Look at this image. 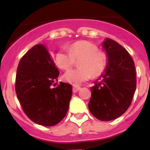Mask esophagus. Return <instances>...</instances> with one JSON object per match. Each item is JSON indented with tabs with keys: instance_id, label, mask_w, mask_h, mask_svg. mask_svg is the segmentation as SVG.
<instances>
[{
	"instance_id": "34e87169",
	"label": "esophagus",
	"mask_w": 150,
	"mask_h": 150,
	"mask_svg": "<svg viewBox=\"0 0 150 150\" xmlns=\"http://www.w3.org/2000/svg\"><path fill=\"white\" fill-rule=\"evenodd\" d=\"M80 88H81L80 87L75 86H74L73 87V91H74V92H77L79 90H80Z\"/></svg>"
}]
</instances>
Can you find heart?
I'll return each mask as SVG.
<instances>
[{"mask_svg":"<svg viewBox=\"0 0 150 150\" xmlns=\"http://www.w3.org/2000/svg\"><path fill=\"white\" fill-rule=\"evenodd\" d=\"M79 61V69L70 70L64 75V79L77 86L91 77H98L105 71L107 57L104 52L89 41L79 40L73 43L69 50H61L55 55V63L62 70H68Z\"/></svg>","mask_w":150,"mask_h":150,"instance_id":"obj_1","label":"heart"}]
</instances>
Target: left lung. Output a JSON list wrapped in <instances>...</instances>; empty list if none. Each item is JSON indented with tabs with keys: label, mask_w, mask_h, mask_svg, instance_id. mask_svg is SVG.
I'll use <instances>...</instances> for the list:
<instances>
[{
	"label": "left lung",
	"mask_w": 150,
	"mask_h": 150,
	"mask_svg": "<svg viewBox=\"0 0 150 150\" xmlns=\"http://www.w3.org/2000/svg\"><path fill=\"white\" fill-rule=\"evenodd\" d=\"M102 46L107 53V67L100 81L91 87L88 109L98 120L110 121L131 105L136 90V71L130 54L117 42L106 38Z\"/></svg>",
	"instance_id": "8db88e82"
}]
</instances>
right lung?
Returning <instances> with one entry per match:
<instances>
[{
  "instance_id": "obj_1",
  "label": "right lung",
  "mask_w": 150,
  "mask_h": 150,
  "mask_svg": "<svg viewBox=\"0 0 150 150\" xmlns=\"http://www.w3.org/2000/svg\"><path fill=\"white\" fill-rule=\"evenodd\" d=\"M59 71L48 50L37 44L18 63L16 92L24 112L31 121L53 126L67 114L72 96V86L60 82L55 88Z\"/></svg>"
}]
</instances>
